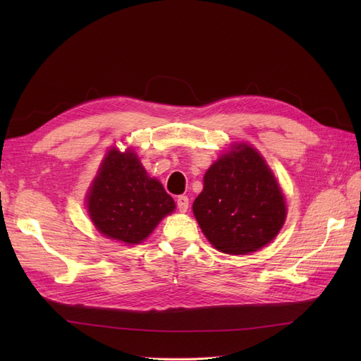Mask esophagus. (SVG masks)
I'll use <instances>...</instances> for the list:
<instances>
[{"label":"esophagus","instance_id":"34e87169","mask_svg":"<svg viewBox=\"0 0 361 361\" xmlns=\"http://www.w3.org/2000/svg\"><path fill=\"white\" fill-rule=\"evenodd\" d=\"M176 203H178V207H179L180 212H187L188 211L190 199L187 197V195H179V197L176 199Z\"/></svg>","mask_w":361,"mask_h":361}]
</instances>
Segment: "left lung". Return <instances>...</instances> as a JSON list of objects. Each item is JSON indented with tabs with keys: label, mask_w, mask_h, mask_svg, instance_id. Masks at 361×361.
I'll use <instances>...</instances> for the list:
<instances>
[{
	"label": "left lung",
	"mask_w": 361,
	"mask_h": 361,
	"mask_svg": "<svg viewBox=\"0 0 361 361\" xmlns=\"http://www.w3.org/2000/svg\"><path fill=\"white\" fill-rule=\"evenodd\" d=\"M192 212L207 241L238 256L257 251L279 235L286 203L264 157L253 146L235 143L204 173Z\"/></svg>",
	"instance_id": "8db88e82"
}]
</instances>
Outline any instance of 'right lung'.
Masks as SVG:
<instances>
[{
  "label": "right lung",
  "mask_w": 361,
  "mask_h": 361,
  "mask_svg": "<svg viewBox=\"0 0 361 361\" xmlns=\"http://www.w3.org/2000/svg\"><path fill=\"white\" fill-rule=\"evenodd\" d=\"M174 207L171 195L149 176L133 149L108 150L87 192V211L94 227L129 245L145 241Z\"/></svg>",
  "instance_id": "1"
}]
</instances>
